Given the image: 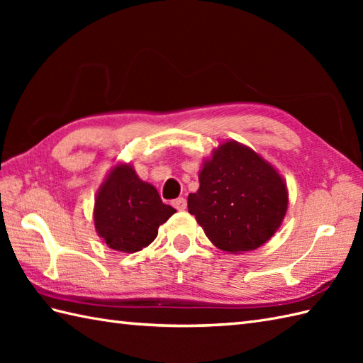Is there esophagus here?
I'll list each match as a JSON object with an SVG mask.
<instances>
[{
  "instance_id": "obj_1",
  "label": "esophagus",
  "mask_w": 363,
  "mask_h": 363,
  "mask_svg": "<svg viewBox=\"0 0 363 363\" xmlns=\"http://www.w3.org/2000/svg\"><path fill=\"white\" fill-rule=\"evenodd\" d=\"M173 207L174 209H177V211H186L187 209V201L184 198H176V199H173Z\"/></svg>"
}]
</instances>
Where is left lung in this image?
Returning <instances> with one entry per match:
<instances>
[{
    "label": "left lung",
    "instance_id": "8db88e82",
    "mask_svg": "<svg viewBox=\"0 0 363 363\" xmlns=\"http://www.w3.org/2000/svg\"><path fill=\"white\" fill-rule=\"evenodd\" d=\"M287 203V189L276 169L252 150L228 142L204 164L199 189L189 195V212L215 246L243 252L276 233Z\"/></svg>",
    "mask_w": 363,
    "mask_h": 363
}]
</instances>
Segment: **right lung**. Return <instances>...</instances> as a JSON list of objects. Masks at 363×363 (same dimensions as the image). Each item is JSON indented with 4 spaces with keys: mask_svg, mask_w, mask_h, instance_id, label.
I'll return each instance as SVG.
<instances>
[{
    "mask_svg": "<svg viewBox=\"0 0 363 363\" xmlns=\"http://www.w3.org/2000/svg\"><path fill=\"white\" fill-rule=\"evenodd\" d=\"M174 212L151 184L138 179L133 167L118 165L98 191L95 228L109 248L135 252L157 237L159 226Z\"/></svg>",
    "mask_w": 363,
    "mask_h": 363,
    "instance_id": "right-lung-1",
    "label": "right lung"
}]
</instances>
